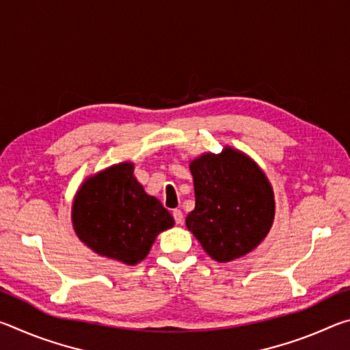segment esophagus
I'll use <instances>...</instances> for the list:
<instances>
[{"label":"esophagus","mask_w":350,"mask_h":350,"mask_svg":"<svg viewBox=\"0 0 350 350\" xmlns=\"http://www.w3.org/2000/svg\"><path fill=\"white\" fill-rule=\"evenodd\" d=\"M173 217H174L176 224H182L183 222V215H182L180 210H174L173 211Z\"/></svg>","instance_id":"34e87169"}]
</instances>
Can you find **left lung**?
I'll return each mask as SVG.
<instances>
[{
    "label": "left lung",
    "instance_id": "left-lung-1",
    "mask_svg": "<svg viewBox=\"0 0 350 350\" xmlns=\"http://www.w3.org/2000/svg\"><path fill=\"white\" fill-rule=\"evenodd\" d=\"M196 206L187 228L217 262L245 256L270 232L275 196L267 176L247 154L225 146L189 162Z\"/></svg>",
    "mask_w": 350,
    "mask_h": 350
}]
</instances>
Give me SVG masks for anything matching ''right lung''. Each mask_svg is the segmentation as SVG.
I'll use <instances>...</instances> for the list:
<instances>
[{
  "instance_id": "1",
  "label": "right lung",
  "mask_w": 350,
  "mask_h": 350,
  "mask_svg": "<svg viewBox=\"0 0 350 350\" xmlns=\"http://www.w3.org/2000/svg\"><path fill=\"white\" fill-rule=\"evenodd\" d=\"M72 225L81 242L100 256L135 265L146 258L157 234L174 219L122 162L81 183L72 204Z\"/></svg>"
}]
</instances>
